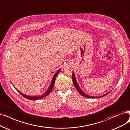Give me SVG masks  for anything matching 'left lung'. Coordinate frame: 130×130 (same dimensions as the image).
I'll return each mask as SVG.
<instances>
[{
	"label": "left lung",
	"instance_id": "obj_1",
	"mask_svg": "<svg viewBox=\"0 0 130 130\" xmlns=\"http://www.w3.org/2000/svg\"><path fill=\"white\" fill-rule=\"evenodd\" d=\"M72 81H73L74 85V86H75V87L76 88V89L77 90V91L79 92V93H80V94L82 96H84L86 97V98H100V97H102V96H104L106 95L107 94H108L109 93V92H108V93H107V94H105V95H104L100 96H98V97H94V96H91L87 95L85 94V93H84V92H83L81 90V89H80V87H79L77 83V82H76V78H75V75H74V73H72Z\"/></svg>",
	"mask_w": 130,
	"mask_h": 130
}]
</instances>
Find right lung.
Here are the masks:
<instances>
[{
  "instance_id": "add662e5",
  "label": "right lung",
  "mask_w": 130,
  "mask_h": 130,
  "mask_svg": "<svg viewBox=\"0 0 130 130\" xmlns=\"http://www.w3.org/2000/svg\"><path fill=\"white\" fill-rule=\"evenodd\" d=\"M60 71V70H58V71H57L56 73L55 74V75H54L53 77V79H52V80L51 82V84L50 86V87H48V89L47 90V91L46 92V93H45V94H44L43 95H40V96H28V95H24L23 94H22V93H21L20 92H19L18 90H17V89H16L23 96H24V98L28 99H29V100H38V99H42L45 96H46L47 95H48L51 91H52V90L53 89V87H54V83H55V79H56V77L57 76V75H58V74L59 73V72Z\"/></svg>"
}]
</instances>
